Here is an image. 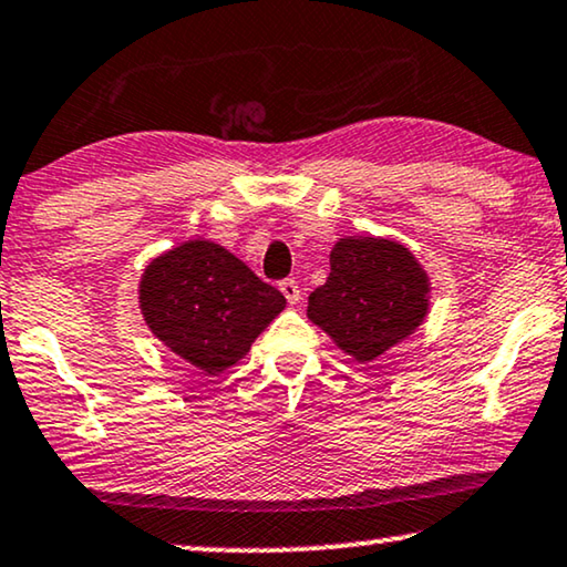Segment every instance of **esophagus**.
<instances>
[{
    "instance_id": "esophagus-1",
    "label": "esophagus",
    "mask_w": 567,
    "mask_h": 567,
    "mask_svg": "<svg viewBox=\"0 0 567 567\" xmlns=\"http://www.w3.org/2000/svg\"><path fill=\"white\" fill-rule=\"evenodd\" d=\"M279 290H282V296L290 306H296L300 300V288H298L296 279H285V282H279Z\"/></svg>"
}]
</instances>
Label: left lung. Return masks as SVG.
I'll return each instance as SVG.
<instances>
[{
    "instance_id": "obj_1",
    "label": "left lung",
    "mask_w": 567,
    "mask_h": 567,
    "mask_svg": "<svg viewBox=\"0 0 567 567\" xmlns=\"http://www.w3.org/2000/svg\"><path fill=\"white\" fill-rule=\"evenodd\" d=\"M327 282L308 296V311L344 354L373 362L410 339L430 313V277L394 238L342 236L329 254Z\"/></svg>"
}]
</instances>
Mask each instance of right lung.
Masks as SVG:
<instances>
[{"label":"right lung","instance_id":"right-lung-1","mask_svg":"<svg viewBox=\"0 0 567 567\" xmlns=\"http://www.w3.org/2000/svg\"><path fill=\"white\" fill-rule=\"evenodd\" d=\"M137 296L157 342L205 375L244 360L288 303L236 254L207 238L157 254L142 271Z\"/></svg>","mask_w":567,"mask_h":567}]
</instances>
